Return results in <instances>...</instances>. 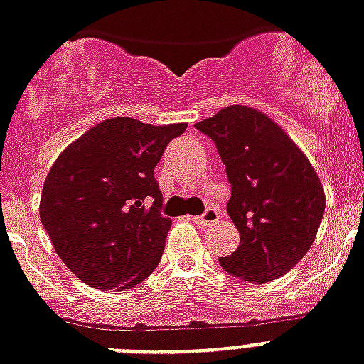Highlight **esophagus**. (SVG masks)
Returning a JSON list of instances; mask_svg holds the SVG:
<instances>
[{
	"instance_id": "obj_1",
	"label": "esophagus",
	"mask_w": 364,
	"mask_h": 364,
	"mask_svg": "<svg viewBox=\"0 0 364 364\" xmlns=\"http://www.w3.org/2000/svg\"><path fill=\"white\" fill-rule=\"evenodd\" d=\"M220 218V211L215 208H209L205 209V213H202V215H198V217H194V223L200 224V226H209V224H215Z\"/></svg>"
}]
</instances>
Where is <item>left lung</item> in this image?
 <instances>
[{
    "label": "left lung",
    "instance_id": "obj_1",
    "mask_svg": "<svg viewBox=\"0 0 364 364\" xmlns=\"http://www.w3.org/2000/svg\"><path fill=\"white\" fill-rule=\"evenodd\" d=\"M211 136L232 198L228 215L241 241L220 258L230 274L264 284L309 252L326 211V192L305 153L279 123L256 108L226 106L194 125Z\"/></svg>",
    "mask_w": 364,
    "mask_h": 364
}]
</instances>
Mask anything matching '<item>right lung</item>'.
Masks as SVG:
<instances>
[{
	"mask_svg": "<svg viewBox=\"0 0 364 364\" xmlns=\"http://www.w3.org/2000/svg\"><path fill=\"white\" fill-rule=\"evenodd\" d=\"M187 123L112 117L65 147L41 196L55 252L87 286L129 289L155 271L172 218L162 217L155 166Z\"/></svg>",
	"mask_w": 364,
	"mask_h": 364,
	"instance_id": "add662e5",
	"label": "right lung"
}]
</instances>
